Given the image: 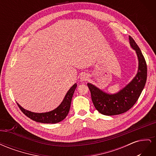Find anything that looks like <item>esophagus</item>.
I'll use <instances>...</instances> for the list:
<instances>
[{
  "instance_id": "esophagus-1",
  "label": "esophagus",
  "mask_w": 156,
  "mask_h": 156,
  "mask_svg": "<svg viewBox=\"0 0 156 156\" xmlns=\"http://www.w3.org/2000/svg\"><path fill=\"white\" fill-rule=\"evenodd\" d=\"M88 79V75L87 73H83L81 74V77H80V79H81V81H86Z\"/></svg>"
}]
</instances>
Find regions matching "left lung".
I'll return each instance as SVG.
<instances>
[{"label":"left lung","mask_w":156,"mask_h":156,"mask_svg":"<svg viewBox=\"0 0 156 156\" xmlns=\"http://www.w3.org/2000/svg\"><path fill=\"white\" fill-rule=\"evenodd\" d=\"M131 48L135 51L138 58V69L131 81L119 92L107 93L94 84L87 85L91 93L93 104L96 110L106 116L122 114L134 105L143 90L147 78V66L144 56L134 40L129 36Z\"/></svg>","instance_id":"8db88e82"}]
</instances>
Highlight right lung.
<instances>
[{
    "mask_svg": "<svg viewBox=\"0 0 156 156\" xmlns=\"http://www.w3.org/2000/svg\"><path fill=\"white\" fill-rule=\"evenodd\" d=\"M77 87V83L69 88L68 92L66 94L64 98L60 104L53 111L46 112H34L25 109L17 102V105L21 111L24 114L29 117V119L37 122L43 124H56L62 121L68 115L70 109L71 103H72V97L74 92Z\"/></svg>",
    "mask_w": 156,
    "mask_h": 156,
    "instance_id": "1",
    "label": "right lung"
}]
</instances>
